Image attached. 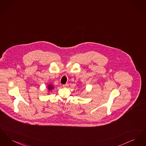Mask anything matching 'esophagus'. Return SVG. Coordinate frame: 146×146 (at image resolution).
Wrapping results in <instances>:
<instances>
[{"label":"esophagus","instance_id":"obj_1","mask_svg":"<svg viewBox=\"0 0 146 146\" xmlns=\"http://www.w3.org/2000/svg\"><path fill=\"white\" fill-rule=\"evenodd\" d=\"M63 88H68V84H64V85H63Z\"/></svg>","mask_w":146,"mask_h":146}]
</instances>
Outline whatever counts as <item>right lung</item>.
I'll return each instance as SVG.
<instances>
[{
  "instance_id": "1",
  "label": "right lung",
  "mask_w": 146,
  "mask_h": 146,
  "mask_svg": "<svg viewBox=\"0 0 146 146\" xmlns=\"http://www.w3.org/2000/svg\"><path fill=\"white\" fill-rule=\"evenodd\" d=\"M47 89H48V92H50L52 90L54 89V85L52 84H50L48 85Z\"/></svg>"
}]
</instances>
